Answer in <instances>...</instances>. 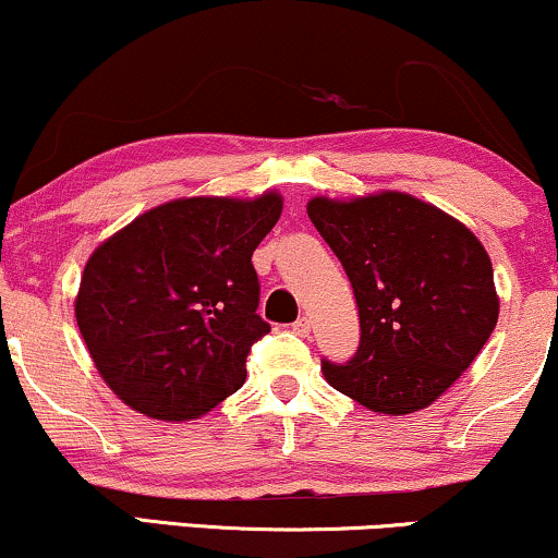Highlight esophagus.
Listing matches in <instances>:
<instances>
[{
	"instance_id": "obj_1",
	"label": "esophagus",
	"mask_w": 558,
	"mask_h": 558,
	"mask_svg": "<svg viewBox=\"0 0 558 558\" xmlns=\"http://www.w3.org/2000/svg\"><path fill=\"white\" fill-rule=\"evenodd\" d=\"M292 331L298 333V336H307V333H311V320H307V318H298V320L292 323Z\"/></svg>"
}]
</instances>
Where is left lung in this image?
<instances>
[{
  "label": "left lung",
  "mask_w": 558,
  "mask_h": 558,
  "mask_svg": "<svg viewBox=\"0 0 558 558\" xmlns=\"http://www.w3.org/2000/svg\"><path fill=\"white\" fill-rule=\"evenodd\" d=\"M307 217L341 260L360 307L349 362L323 360L331 388L390 416L435 403L497 326L494 268L456 217L401 191L315 196Z\"/></svg>",
  "instance_id": "1"
}]
</instances>
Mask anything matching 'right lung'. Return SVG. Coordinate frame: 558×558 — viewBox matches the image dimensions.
<instances>
[{"label": "right lung", "mask_w": 558, "mask_h": 558, "mask_svg": "<svg viewBox=\"0 0 558 558\" xmlns=\"http://www.w3.org/2000/svg\"><path fill=\"white\" fill-rule=\"evenodd\" d=\"M281 196H194L144 211L100 243L82 271L74 315L108 388L165 422L204 416L245 383L258 311L253 251Z\"/></svg>", "instance_id": "obj_1"}]
</instances>
